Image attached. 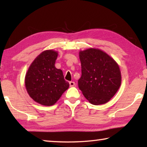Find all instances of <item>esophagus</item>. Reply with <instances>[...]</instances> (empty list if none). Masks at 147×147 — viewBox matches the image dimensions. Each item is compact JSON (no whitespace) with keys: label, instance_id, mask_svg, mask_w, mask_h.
<instances>
[{"label":"esophagus","instance_id":"34e87169","mask_svg":"<svg viewBox=\"0 0 147 147\" xmlns=\"http://www.w3.org/2000/svg\"><path fill=\"white\" fill-rule=\"evenodd\" d=\"M76 84L74 82H69V86H71V87H73V86H74Z\"/></svg>","mask_w":147,"mask_h":147}]
</instances>
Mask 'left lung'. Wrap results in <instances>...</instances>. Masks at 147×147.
<instances>
[{"instance_id":"left-lung-1","label":"left lung","mask_w":147,"mask_h":147,"mask_svg":"<svg viewBox=\"0 0 147 147\" xmlns=\"http://www.w3.org/2000/svg\"><path fill=\"white\" fill-rule=\"evenodd\" d=\"M79 55L82 66L80 90L94 105L106 103L121 84L119 66L107 53L95 48L80 51Z\"/></svg>"}]
</instances>
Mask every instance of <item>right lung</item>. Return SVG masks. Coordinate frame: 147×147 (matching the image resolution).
I'll return each instance as SVG.
<instances>
[{
    "mask_svg": "<svg viewBox=\"0 0 147 147\" xmlns=\"http://www.w3.org/2000/svg\"><path fill=\"white\" fill-rule=\"evenodd\" d=\"M57 52L46 50L31 64L25 76V87L32 99L44 106H52L68 89L63 71L55 66Z\"/></svg>",
    "mask_w": 147,
    "mask_h": 147,
    "instance_id": "right-lung-1",
    "label": "right lung"
}]
</instances>
